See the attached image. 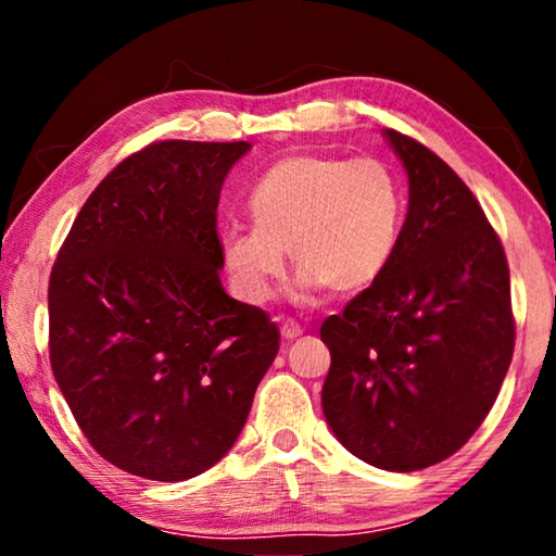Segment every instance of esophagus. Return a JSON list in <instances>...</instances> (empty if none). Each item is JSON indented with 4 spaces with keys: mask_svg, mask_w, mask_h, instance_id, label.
Returning <instances> with one entry per match:
<instances>
[{
    "mask_svg": "<svg viewBox=\"0 0 556 556\" xmlns=\"http://www.w3.org/2000/svg\"><path fill=\"white\" fill-rule=\"evenodd\" d=\"M301 333H304V328H301L296 321H291V318H287V321L281 324V338H285V341H294V338H299Z\"/></svg>",
    "mask_w": 556,
    "mask_h": 556,
    "instance_id": "1",
    "label": "esophagus"
}]
</instances>
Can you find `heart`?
<instances>
[{
	"label": "heart",
	"mask_w": 556,
	"mask_h": 556,
	"mask_svg": "<svg viewBox=\"0 0 556 556\" xmlns=\"http://www.w3.org/2000/svg\"><path fill=\"white\" fill-rule=\"evenodd\" d=\"M252 225L220 230V255L238 294L265 304L285 271L299 269V294L326 287L355 294L372 287L397 255L407 199L380 159L289 154L250 188Z\"/></svg>",
	"instance_id": "1"
}]
</instances>
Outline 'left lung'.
I'll return each mask as SVG.
<instances>
[{"label": "left lung", "mask_w": 556, "mask_h": 556, "mask_svg": "<svg viewBox=\"0 0 556 556\" xmlns=\"http://www.w3.org/2000/svg\"><path fill=\"white\" fill-rule=\"evenodd\" d=\"M382 135L407 172V218L384 275L321 326V404L353 456L409 473L481 427L510 368L515 321L503 244L476 195L425 144Z\"/></svg>", "instance_id": "1"}]
</instances>
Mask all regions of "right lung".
Listing matches in <instances>:
<instances>
[{
	"label": "right lung",
	"mask_w": 556,
	"mask_h": 556,
	"mask_svg": "<svg viewBox=\"0 0 556 556\" xmlns=\"http://www.w3.org/2000/svg\"><path fill=\"white\" fill-rule=\"evenodd\" d=\"M250 142L149 144L90 193L49 281V351L75 421L127 473L176 483L228 454L279 351L225 294L215 230Z\"/></svg>",
	"instance_id": "obj_1"
}]
</instances>
